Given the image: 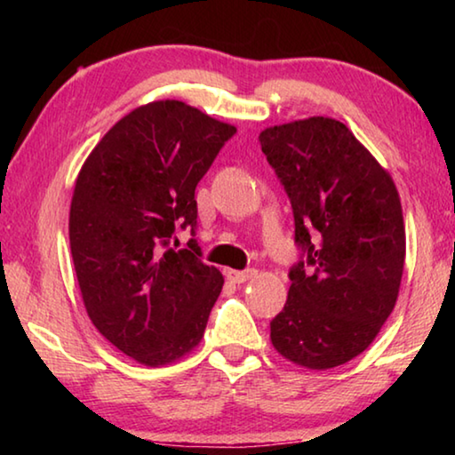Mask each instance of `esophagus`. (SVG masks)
Instances as JSON below:
<instances>
[{
  "label": "esophagus",
  "instance_id": "34e87169",
  "mask_svg": "<svg viewBox=\"0 0 455 455\" xmlns=\"http://www.w3.org/2000/svg\"><path fill=\"white\" fill-rule=\"evenodd\" d=\"M257 276V271L255 268H249V271H227V279L228 281H233V283H246V281H251V279H255Z\"/></svg>",
  "mask_w": 455,
  "mask_h": 455
}]
</instances>
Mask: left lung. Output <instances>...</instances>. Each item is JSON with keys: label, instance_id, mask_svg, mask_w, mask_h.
I'll return each instance as SVG.
<instances>
[{"label": "left lung", "instance_id": "8db88e82", "mask_svg": "<svg viewBox=\"0 0 455 455\" xmlns=\"http://www.w3.org/2000/svg\"><path fill=\"white\" fill-rule=\"evenodd\" d=\"M259 140L305 252L271 343L291 363L325 371L361 355L394 311L405 263L402 200L391 174L335 118L268 126Z\"/></svg>", "mask_w": 455, "mask_h": 455}]
</instances>
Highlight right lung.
Returning <instances> with one entry per match:
<instances>
[{
	"label": "right lung",
	"mask_w": 455,
	"mask_h": 455,
	"mask_svg": "<svg viewBox=\"0 0 455 455\" xmlns=\"http://www.w3.org/2000/svg\"><path fill=\"white\" fill-rule=\"evenodd\" d=\"M235 132L180 100H156L108 130L76 179L70 246L84 307L140 365L180 361L204 335L225 279L196 241L168 244L179 225L195 235L196 184Z\"/></svg>",
	"instance_id": "add662e5"
}]
</instances>
